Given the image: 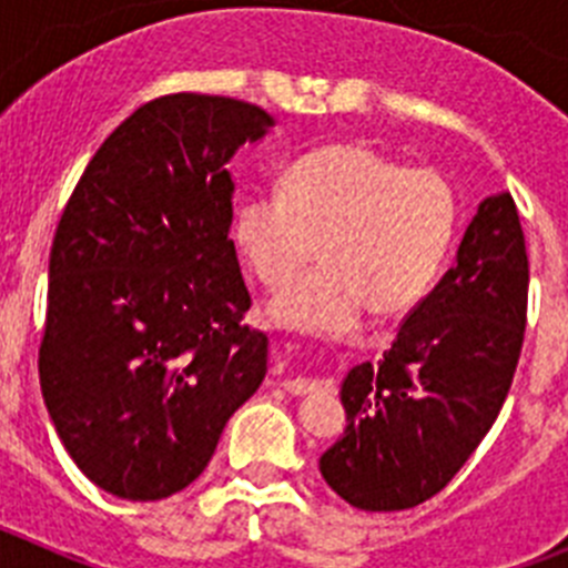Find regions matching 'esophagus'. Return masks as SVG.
<instances>
[{"instance_id":"obj_1","label":"esophagus","mask_w":568,"mask_h":568,"mask_svg":"<svg viewBox=\"0 0 568 568\" xmlns=\"http://www.w3.org/2000/svg\"><path fill=\"white\" fill-rule=\"evenodd\" d=\"M281 386H284L290 395H307V393H313V389H318V381H313V378H287Z\"/></svg>"}]
</instances>
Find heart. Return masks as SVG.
Segmentation results:
<instances>
[{
  "label": "heart",
  "instance_id": "b5f03b06",
  "mask_svg": "<svg viewBox=\"0 0 568 568\" xmlns=\"http://www.w3.org/2000/svg\"><path fill=\"white\" fill-rule=\"evenodd\" d=\"M284 190H253L235 210V244L255 278L284 287L315 253V273L270 304V321L304 335H344L373 310L404 315L429 293L458 222L438 170L400 168L355 142L321 144L284 170Z\"/></svg>",
  "mask_w": 568,
  "mask_h": 568
}]
</instances>
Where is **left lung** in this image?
I'll return each mask as SVG.
<instances>
[{"instance_id": "1", "label": "left lung", "mask_w": 568, "mask_h": 568, "mask_svg": "<svg viewBox=\"0 0 568 568\" xmlns=\"http://www.w3.org/2000/svg\"><path fill=\"white\" fill-rule=\"evenodd\" d=\"M529 258L518 207L495 193L455 264L400 324L384 361L341 384L346 429L318 469L355 509L400 511L438 495L489 433L520 358Z\"/></svg>"}]
</instances>
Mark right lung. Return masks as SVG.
Listing matches in <instances>:
<instances>
[{
    "mask_svg": "<svg viewBox=\"0 0 568 568\" xmlns=\"http://www.w3.org/2000/svg\"><path fill=\"white\" fill-rule=\"evenodd\" d=\"M273 115L173 93L104 139L50 247L44 406L73 464L124 500H162L210 464L267 375L230 239L241 144Z\"/></svg>",
    "mask_w": 568,
    "mask_h": 568,
    "instance_id": "obj_1",
    "label": "right lung"
}]
</instances>
